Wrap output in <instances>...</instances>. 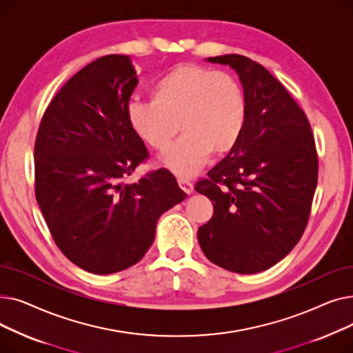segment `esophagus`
<instances>
[{
    "label": "esophagus",
    "mask_w": 353,
    "mask_h": 353,
    "mask_svg": "<svg viewBox=\"0 0 353 353\" xmlns=\"http://www.w3.org/2000/svg\"><path fill=\"white\" fill-rule=\"evenodd\" d=\"M179 186L181 188V190H183L184 193H188V194H193V192H194L193 183H192V181H189V180H183V179H180V180H179Z\"/></svg>",
    "instance_id": "1"
}]
</instances>
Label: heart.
<instances>
[{"instance_id": "b5f03b06", "label": "heart", "mask_w": 353, "mask_h": 353, "mask_svg": "<svg viewBox=\"0 0 353 353\" xmlns=\"http://www.w3.org/2000/svg\"><path fill=\"white\" fill-rule=\"evenodd\" d=\"M150 99L127 104V123L157 152H164L180 130L183 136L161 163L181 179L199 173L212 153H229L242 136L246 99L230 72L180 64L153 84Z\"/></svg>"}]
</instances>
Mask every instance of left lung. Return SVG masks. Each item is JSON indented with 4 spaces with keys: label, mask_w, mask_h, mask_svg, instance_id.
<instances>
[{
    "label": "left lung",
    "mask_w": 353,
    "mask_h": 353,
    "mask_svg": "<svg viewBox=\"0 0 353 353\" xmlns=\"http://www.w3.org/2000/svg\"><path fill=\"white\" fill-rule=\"evenodd\" d=\"M208 61L237 72L246 121L229 154L196 184L213 203L199 245L220 268L257 273L281 262L305 232L318 183L316 147L303 110L263 65L239 54Z\"/></svg>",
    "instance_id": "1"
}]
</instances>
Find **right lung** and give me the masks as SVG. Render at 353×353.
I'll use <instances>...</instances> for the list:
<instances>
[{
  "label": "right lung",
  "instance_id": "obj_1",
  "mask_svg": "<svg viewBox=\"0 0 353 353\" xmlns=\"http://www.w3.org/2000/svg\"><path fill=\"white\" fill-rule=\"evenodd\" d=\"M128 55L81 68L48 104L35 139V197L55 245L79 268L110 274L153 245L159 217L188 197L164 169L124 179L147 159L125 119L139 83Z\"/></svg>",
  "mask_w": 353,
  "mask_h": 353
}]
</instances>
